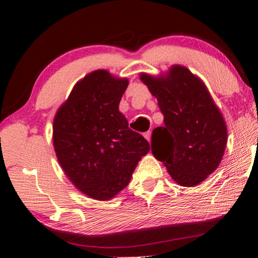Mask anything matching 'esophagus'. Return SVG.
I'll list each match as a JSON object with an SVG mask.
<instances>
[{"label":"esophagus","mask_w":258,"mask_h":258,"mask_svg":"<svg viewBox=\"0 0 258 258\" xmlns=\"http://www.w3.org/2000/svg\"><path fill=\"white\" fill-rule=\"evenodd\" d=\"M143 135H145V138L150 142V140H151V132H150V131H148V132H146Z\"/></svg>","instance_id":"obj_1"}]
</instances>
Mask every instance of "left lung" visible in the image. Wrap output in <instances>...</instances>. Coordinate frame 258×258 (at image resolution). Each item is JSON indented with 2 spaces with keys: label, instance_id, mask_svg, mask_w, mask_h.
<instances>
[{
  "label": "left lung",
  "instance_id": "left-lung-1",
  "mask_svg": "<svg viewBox=\"0 0 258 258\" xmlns=\"http://www.w3.org/2000/svg\"><path fill=\"white\" fill-rule=\"evenodd\" d=\"M140 78L164 115L165 125L152 131V154L180 185L199 184L224 155L228 132L221 111L204 83L184 67L173 66L166 78Z\"/></svg>",
  "mask_w": 258,
  "mask_h": 258
}]
</instances>
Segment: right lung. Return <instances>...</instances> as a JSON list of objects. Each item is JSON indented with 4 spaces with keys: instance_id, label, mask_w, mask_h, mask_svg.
<instances>
[{
    "instance_id": "right-lung-1",
    "label": "right lung",
    "mask_w": 258,
    "mask_h": 258,
    "mask_svg": "<svg viewBox=\"0 0 258 258\" xmlns=\"http://www.w3.org/2000/svg\"><path fill=\"white\" fill-rule=\"evenodd\" d=\"M128 81L95 71L74 86L56 112L53 146L59 164L77 189L108 200L128 184L149 142L128 127L118 110Z\"/></svg>"
}]
</instances>
